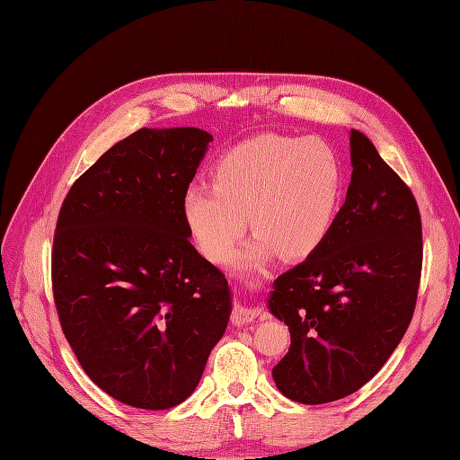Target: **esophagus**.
<instances>
[{
	"instance_id": "1",
	"label": "esophagus",
	"mask_w": 460,
	"mask_h": 460,
	"mask_svg": "<svg viewBox=\"0 0 460 460\" xmlns=\"http://www.w3.org/2000/svg\"><path fill=\"white\" fill-rule=\"evenodd\" d=\"M255 317H257V310H253V308H244V306H236V308L231 312V323H233L234 327H243V325L252 323Z\"/></svg>"
}]
</instances>
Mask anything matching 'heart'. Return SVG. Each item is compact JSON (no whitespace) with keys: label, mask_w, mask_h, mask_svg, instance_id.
<instances>
[{"label":"heart","mask_w":460,"mask_h":460,"mask_svg":"<svg viewBox=\"0 0 460 460\" xmlns=\"http://www.w3.org/2000/svg\"><path fill=\"white\" fill-rule=\"evenodd\" d=\"M341 164L317 138L263 133L243 141L214 167L212 186L182 197L186 224L201 252L224 263L250 227L244 263L272 255L301 259L329 236L341 199Z\"/></svg>","instance_id":"1"}]
</instances>
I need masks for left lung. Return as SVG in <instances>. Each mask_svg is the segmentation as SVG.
<instances>
[{"mask_svg":"<svg viewBox=\"0 0 460 460\" xmlns=\"http://www.w3.org/2000/svg\"><path fill=\"white\" fill-rule=\"evenodd\" d=\"M351 184L329 236L279 274L270 312L291 346L272 368L276 387L303 404L361 389L411 322L423 267L421 214L411 190L361 131L351 129Z\"/></svg>","mask_w":460,"mask_h":460,"instance_id":"left-lung-1","label":"left lung"}]
</instances>
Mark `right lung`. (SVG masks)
<instances>
[{"instance_id": "add662e5", "label": "right lung", "mask_w": 460, "mask_h": 460, "mask_svg": "<svg viewBox=\"0 0 460 460\" xmlns=\"http://www.w3.org/2000/svg\"><path fill=\"white\" fill-rule=\"evenodd\" d=\"M212 135L143 128L64 199L52 246L59 325L92 382L143 410L184 402L224 336L231 293L195 250L182 197Z\"/></svg>"}]
</instances>
